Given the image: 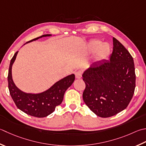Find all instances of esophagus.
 <instances>
[{
  "instance_id": "34e87169",
  "label": "esophagus",
  "mask_w": 146,
  "mask_h": 146,
  "mask_svg": "<svg viewBox=\"0 0 146 146\" xmlns=\"http://www.w3.org/2000/svg\"><path fill=\"white\" fill-rule=\"evenodd\" d=\"M82 76V71H77L75 72V77L76 78H81Z\"/></svg>"
}]
</instances>
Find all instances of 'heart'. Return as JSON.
Listing matches in <instances>:
<instances>
[{
    "mask_svg": "<svg viewBox=\"0 0 146 146\" xmlns=\"http://www.w3.org/2000/svg\"><path fill=\"white\" fill-rule=\"evenodd\" d=\"M87 51L89 54L96 52V61H101L106 59L110 56L111 47L109 44L106 43L103 44L99 40H93L88 43Z\"/></svg>",
    "mask_w": 146,
    "mask_h": 146,
    "instance_id": "heart-1",
    "label": "heart"
}]
</instances>
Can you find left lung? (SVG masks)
Wrapping results in <instances>:
<instances>
[{"label":"left lung","instance_id":"1","mask_svg":"<svg viewBox=\"0 0 146 146\" xmlns=\"http://www.w3.org/2000/svg\"><path fill=\"white\" fill-rule=\"evenodd\" d=\"M110 61L93 63L83 73L85 83L83 99L97 116L108 118L126 109L135 88L132 56L113 37Z\"/></svg>","mask_w":146,"mask_h":146}]
</instances>
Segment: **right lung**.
<instances>
[{
    "label": "right lung",
    "mask_w": 146,
    "mask_h": 146,
    "mask_svg": "<svg viewBox=\"0 0 146 146\" xmlns=\"http://www.w3.org/2000/svg\"><path fill=\"white\" fill-rule=\"evenodd\" d=\"M51 35L50 34L43 35L27 43ZM18 52V51L14 54L11 59L9 68L7 80L10 95L17 108L27 115L37 118L46 117L54 112L56 106L61 104L66 90L75 81V75L71 74L61 79L48 89L41 93L31 94L23 92L16 86L12 77V66Z\"/></svg>",
    "instance_id": "obj_1"
}]
</instances>
